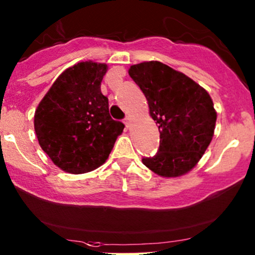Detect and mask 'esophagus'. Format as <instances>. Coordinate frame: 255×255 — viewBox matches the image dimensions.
Returning a JSON list of instances; mask_svg holds the SVG:
<instances>
[{
    "label": "esophagus",
    "instance_id": "obj_1",
    "mask_svg": "<svg viewBox=\"0 0 255 255\" xmlns=\"http://www.w3.org/2000/svg\"><path fill=\"white\" fill-rule=\"evenodd\" d=\"M124 124L127 125V128H130V125H131V118L128 117V116L127 118L124 119Z\"/></svg>",
    "mask_w": 255,
    "mask_h": 255
}]
</instances>
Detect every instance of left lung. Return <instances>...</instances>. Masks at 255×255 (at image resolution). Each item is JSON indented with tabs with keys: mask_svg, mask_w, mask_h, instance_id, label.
Listing matches in <instances>:
<instances>
[{
	"mask_svg": "<svg viewBox=\"0 0 255 255\" xmlns=\"http://www.w3.org/2000/svg\"><path fill=\"white\" fill-rule=\"evenodd\" d=\"M159 130V149L143 164L161 177H180L202 158L214 136L216 111L209 93L196 81L159 61L128 68Z\"/></svg>",
	"mask_w": 255,
	"mask_h": 255,
	"instance_id": "1",
	"label": "left lung"
}]
</instances>
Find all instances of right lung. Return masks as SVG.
<instances>
[{
  "label": "right lung",
  "mask_w": 255,
  "mask_h": 255,
  "mask_svg": "<svg viewBox=\"0 0 255 255\" xmlns=\"http://www.w3.org/2000/svg\"><path fill=\"white\" fill-rule=\"evenodd\" d=\"M106 64L80 61L56 78L35 110L34 128L41 149L61 170L85 174L111 153L124 124L113 121L100 85Z\"/></svg>",
  "instance_id": "right-lung-1"
}]
</instances>
